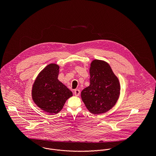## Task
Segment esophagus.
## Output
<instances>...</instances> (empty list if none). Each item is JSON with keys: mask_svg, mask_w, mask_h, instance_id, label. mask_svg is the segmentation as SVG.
<instances>
[{"mask_svg": "<svg viewBox=\"0 0 156 156\" xmlns=\"http://www.w3.org/2000/svg\"><path fill=\"white\" fill-rule=\"evenodd\" d=\"M80 90H79V89H75L74 90V95L76 96H79L80 95Z\"/></svg>", "mask_w": 156, "mask_h": 156, "instance_id": "esophagus-1", "label": "esophagus"}]
</instances>
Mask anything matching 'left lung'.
<instances>
[{"instance_id":"1","label":"left lung","mask_w":156,"mask_h":156,"mask_svg":"<svg viewBox=\"0 0 156 156\" xmlns=\"http://www.w3.org/2000/svg\"><path fill=\"white\" fill-rule=\"evenodd\" d=\"M90 85L81 92L87 108L94 114L105 113L118 100L120 84L111 67L103 61L95 59L89 69Z\"/></svg>"}]
</instances>
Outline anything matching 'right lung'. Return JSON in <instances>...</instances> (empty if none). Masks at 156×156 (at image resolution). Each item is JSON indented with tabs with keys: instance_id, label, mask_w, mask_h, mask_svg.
<instances>
[{
	"instance_id": "add662e5",
	"label": "right lung",
	"mask_w": 156,
	"mask_h": 156,
	"mask_svg": "<svg viewBox=\"0 0 156 156\" xmlns=\"http://www.w3.org/2000/svg\"><path fill=\"white\" fill-rule=\"evenodd\" d=\"M59 67L50 64L40 73L32 87V97L35 103L50 114L61 111L72 92L58 79Z\"/></svg>"
}]
</instances>
